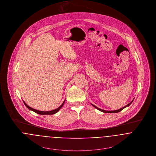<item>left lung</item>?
<instances>
[{"label":"left lung","instance_id":"left-lung-1","mask_svg":"<svg viewBox=\"0 0 156 156\" xmlns=\"http://www.w3.org/2000/svg\"><path fill=\"white\" fill-rule=\"evenodd\" d=\"M134 100V99L133 100V101H131L130 103H129L128 104H127V105H126V106H124V107H123L122 108H120L119 110H114V111H106V110H102V109H100V108H99L98 107H96L95 105H93V104H92V105L93 106V107H94L95 108H96L97 110H99V111H102V112H105V113H117V112H120L121 110H123L124 108H125L126 107H128L129 106L131 103H132V102Z\"/></svg>","mask_w":156,"mask_h":156}]
</instances>
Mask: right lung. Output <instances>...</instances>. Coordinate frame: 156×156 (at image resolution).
Returning <instances> with one entry per match:
<instances>
[{
    "mask_svg": "<svg viewBox=\"0 0 156 156\" xmlns=\"http://www.w3.org/2000/svg\"><path fill=\"white\" fill-rule=\"evenodd\" d=\"M65 101L63 102V103L62 104V105H61V106H59L58 108H57L55 109V110L49 111H39V110L34 109V108L30 107L29 106H28V105L25 102V101H23V103H24V104L25 105V106L28 108L29 110H32V111H33L34 112H36V113L38 114H40V115H52V114H54L55 113L58 112L59 111V110H60V109L62 107V106H63L64 104Z\"/></svg>",
    "mask_w": 156,
    "mask_h": 156,
    "instance_id": "1",
    "label": "right lung"
}]
</instances>
